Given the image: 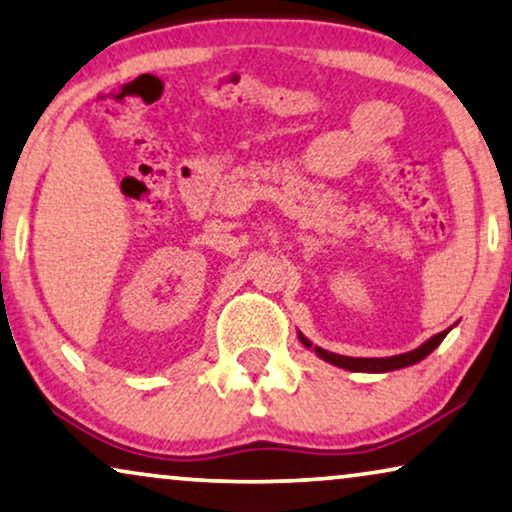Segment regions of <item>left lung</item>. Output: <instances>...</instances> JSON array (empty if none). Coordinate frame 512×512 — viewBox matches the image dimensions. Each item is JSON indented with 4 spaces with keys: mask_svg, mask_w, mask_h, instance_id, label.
I'll use <instances>...</instances> for the list:
<instances>
[{
    "mask_svg": "<svg viewBox=\"0 0 512 512\" xmlns=\"http://www.w3.org/2000/svg\"><path fill=\"white\" fill-rule=\"evenodd\" d=\"M447 333H450V328H447V331H443V333L433 335V338L422 342V345H419L417 349H412V352L396 354V356H382V359H363V356H342V354L328 352V349H321L317 345H312V342L307 340L300 331H298V340L303 342L307 349H312V352L317 354L319 359H324L326 363H331V366L352 370V373H389V370H398V368H405V366H415V363L426 359V356H429L433 349H436L440 342L445 340Z\"/></svg>",
    "mask_w": 512,
    "mask_h": 512,
    "instance_id": "obj_1",
    "label": "left lung"
}]
</instances>
